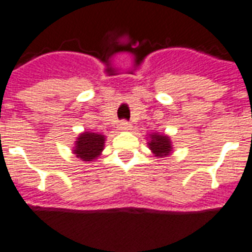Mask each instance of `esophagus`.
Wrapping results in <instances>:
<instances>
[{
    "mask_svg": "<svg viewBox=\"0 0 252 252\" xmlns=\"http://www.w3.org/2000/svg\"><path fill=\"white\" fill-rule=\"evenodd\" d=\"M119 129L120 130H129L130 129V124L126 122H122L119 124Z\"/></svg>",
    "mask_w": 252,
    "mask_h": 252,
    "instance_id": "esophagus-1",
    "label": "esophagus"
}]
</instances>
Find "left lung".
I'll return each mask as SVG.
<instances>
[{"mask_svg":"<svg viewBox=\"0 0 252 252\" xmlns=\"http://www.w3.org/2000/svg\"><path fill=\"white\" fill-rule=\"evenodd\" d=\"M147 144L148 148L153 153V156H156L157 158H164L173 153L172 140L168 134L152 132V133L147 134Z\"/></svg>","mask_w":252,"mask_h":252,"instance_id":"1","label":"left lung"}]
</instances>
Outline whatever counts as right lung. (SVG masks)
<instances>
[{
    "label": "right lung",
    "mask_w": 252,
    "mask_h": 252,
    "mask_svg": "<svg viewBox=\"0 0 252 252\" xmlns=\"http://www.w3.org/2000/svg\"><path fill=\"white\" fill-rule=\"evenodd\" d=\"M105 140L107 137L104 134L84 130L75 140L74 147L71 149L72 155L84 162H92L104 151Z\"/></svg>",
    "instance_id": "add662e5"
}]
</instances>
